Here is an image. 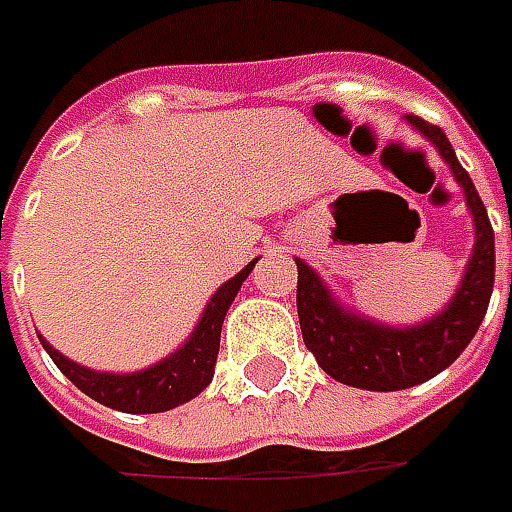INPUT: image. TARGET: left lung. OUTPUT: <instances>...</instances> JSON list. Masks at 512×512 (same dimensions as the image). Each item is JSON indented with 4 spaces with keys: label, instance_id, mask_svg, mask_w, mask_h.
<instances>
[{
    "label": "left lung",
    "instance_id": "1",
    "mask_svg": "<svg viewBox=\"0 0 512 512\" xmlns=\"http://www.w3.org/2000/svg\"><path fill=\"white\" fill-rule=\"evenodd\" d=\"M404 119L424 139L433 142V148L442 153L456 182L462 185L467 207L476 222V245L456 296L447 302L442 313L413 327H387L370 322L353 310H344L330 296L316 270L296 259V310L305 347L316 356L327 376L362 390H404L439 376L444 367L456 362L482 325L496 276L493 227L473 187V179L456 159L450 139L444 136L442 128L424 122L419 116L407 113Z\"/></svg>",
    "mask_w": 512,
    "mask_h": 512
}]
</instances>
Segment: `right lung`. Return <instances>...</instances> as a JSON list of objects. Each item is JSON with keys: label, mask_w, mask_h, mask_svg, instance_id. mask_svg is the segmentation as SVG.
Segmentation results:
<instances>
[{"label": "right lung", "mask_w": 512, "mask_h": 512, "mask_svg": "<svg viewBox=\"0 0 512 512\" xmlns=\"http://www.w3.org/2000/svg\"><path fill=\"white\" fill-rule=\"evenodd\" d=\"M253 265H256V259L245 270H239L233 279H227L207 302L205 313H202L196 330L190 333V339L176 353H170L168 359H162L148 370L99 373V370L70 362L68 356H62L56 347H50L42 336H39V342L48 350L53 364L90 399H96L105 407H113V410H122V413H165V410H173L179 404L196 399L213 379L227 307L233 305V299H236L242 282L250 276Z\"/></svg>", "instance_id": "1"}]
</instances>
